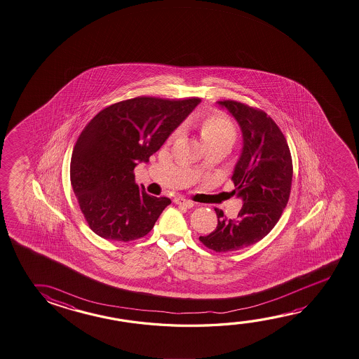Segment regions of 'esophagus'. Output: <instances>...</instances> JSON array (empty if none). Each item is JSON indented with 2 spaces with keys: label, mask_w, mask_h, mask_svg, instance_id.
<instances>
[{
  "label": "esophagus",
  "mask_w": 359,
  "mask_h": 359,
  "mask_svg": "<svg viewBox=\"0 0 359 359\" xmlns=\"http://www.w3.org/2000/svg\"><path fill=\"white\" fill-rule=\"evenodd\" d=\"M174 203L177 205L185 206V208H193L194 206V203L191 200L185 199L184 196H177L174 199Z\"/></svg>",
  "instance_id": "1"
}]
</instances>
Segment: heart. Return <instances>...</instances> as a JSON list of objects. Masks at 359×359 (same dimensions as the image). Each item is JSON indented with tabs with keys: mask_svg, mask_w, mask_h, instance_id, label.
<instances>
[{
	"mask_svg": "<svg viewBox=\"0 0 359 359\" xmlns=\"http://www.w3.org/2000/svg\"><path fill=\"white\" fill-rule=\"evenodd\" d=\"M200 134L208 147H214L217 144L230 142L236 140V130L234 123L223 114H212L200 121ZM179 134V130L172 134V137Z\"/></svg>",
	"mask_w": 359,
	"mask_h": 359,
	"instance_id": "1",
	"label": "heart"
}]
</instances>
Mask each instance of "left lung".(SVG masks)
<instances>
[{
    "label": "left lung",
    "instance_id": "left-lung-1",
    "mask_svg": "<svg viewBox=\"0 0 359 359\" xmlns=\"http://www.w3.org/2000/svg\"><path fill=\"white\" fill-rule=\"evenodd\" d=\"M239 123L244 137L241 159L231 180L243 199L236 219L215 208L217 229L199 241L217 253L253 245L269 234L288 204L293 161L288 142L276 121L263 110L239 101H219Z\"/></svg>",
    "mask_w": 359,
    "mask_h": 359
}]
</instances>
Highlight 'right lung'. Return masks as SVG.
<instances>
[{"label": "right lung", "mask_w": 359, "mask_h": 359, "mask_svg": "<svg viewBox=\"0 0 359 359\" xmlns=\"http://www.w3.org/2000/svg\"><path fill=\"white\" fill-rule=\"evenodd\" d=\"M199 102L139 96L107 106L83 128L71 155V187L97 236L126 243L151 231L171 200L147 194L134 169L149 161Z\"/></svg>", "instance_id": "add662e5"}]
</instances>
